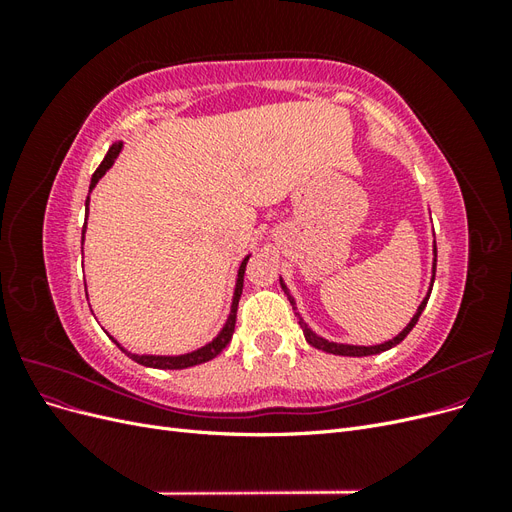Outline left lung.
Segmentation results:
<instances>
[{
	"label": "left lung",
	"mask_w": 512,
	"mask_h": 512,
	"mask_svg": "<svg viewBox=\"0 0 512 512\" xmlns=\"http://www.w3.org/2000/svg\"><path fill=\"white\" fill-rule=\"evenodd\" d=\"M433 254L438 256L436 247H433ZM433 280H436V258H433V275H431V286H429V288H433ZM280 284H282V290L286 292V297H288V301H290V305H292V309H294V314H297V318H299V324H301V329H303V335H305V339H307V344H309V346H314V348H318V350L331 352V354H342V356H369V354H378V352H384V350H389V348L397 346L399 342H404L406 335L414 329V324L418 322V318H421L423 309H425V305H427V301H429V294H431V290H429V292H427V297L423 299V303L418 305L416 314H414V316H412V320L408 322V327H406L404 331H401L399 335H395L393 339H389V342L378 344V346H350V344H335V342H329V339H324V337L316 335L312 329H309L307 324L303 322L301 314L297 312V307H294L297 303H294V299L290 297V292H288L286 284H284L282 280H280Z\"/></svg>",
	"instance_id": "1"
}]
</instances>
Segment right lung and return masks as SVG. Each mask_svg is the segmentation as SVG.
Instances as JSON below:
<instances>
[{"instance_id": "obj_1", "label": "right lung", "mask_w": 512, "mask_h": 512, "mask_svg": "<svg viewBox=\"0 0 512 512\" xmlns=\"http://www.w3.org/2000/svg\"><path fill=\"white\" fill-rule=\"evenodd\" d=\"M121 147H123V143L121 141H117V143H113L111 145V149H108V153L104 156V160H102V164L98 166V170L94 173V177H91V185H89V192L96 188V183L104 177V173L108 168L113 166V162H115V158L119 156V151H121ZM85 209H89V196H87V200H85ZM85 228H87V220H85V226H83V239H81V243L85 241ZM247 260H250V256H245L243 258V262H241V267H239V273H237V286H235V297H232V305H230V314H228V320H226V324L222 327V331L218 333V337L213 339V342H209V344H205L203 348H198V350H194V352H188V354H177V356H160V354H132V352H128L126 348H121V344L117 342V339H113V342L126 352L132 361H136V363H141V365H145V367H156V369H185V367H192V365H200V363H207V361H211V359H215V356H218L226 346H228V342L232 339V333H235V322H237V305H239V299H241V292H243V275H245V265H247ZM87 292V290H85Z\"/></svg>"}]
</instances>
